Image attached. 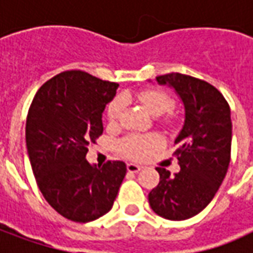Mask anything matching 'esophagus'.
Wrapping results in <instances>:
<instances>
[{"label": "esophagus", "mask_w": 253, "mask_h": 253, "mask_svg": "<svg viewBox=\"0 0 253 253\" xmlns=\"http://www.w3.org/2000/svg\"><path fill=\"white\" fill-rule=\"evenodd\" d=\"M141 169H142V167H141V165L134 164V163H128V164H127V170H128V172L137 173V172H139Z\"/></svg>", "instance_id": "1"}]
</instances>
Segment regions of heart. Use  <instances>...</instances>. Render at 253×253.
<instances>
[{"instance_id":"1","label":"heart","mask_w":253,"mask_h":253,"mask_svg":"<svg viewBox=\"0 0 253 253\" xmlns=\"http://www.w3.org/2000/svg\"><path fill=\"white\" fill-rule=\"evenodd\" d=\"M127 99L130 97H135L139 100L143 104V107L149 111V114L154 116H160L168 112L173 105V101L168 94L160 90V89H146L139 93L127 94ZM122 111H123V100L121 97L112 100L107 108V118L111 123H116L121 119ZM161 139L159 135L156 134H132V135H127L123 138L119 142V149L123 153L126 154L127 157L134 160H141L148 157L149 154H152L159 148Z\"/></svg>"}]
</instances>
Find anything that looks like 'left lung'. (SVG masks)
<instances>
[{
  "instance_id": "8db88e82",
  "label": "left lung",
  "mask_w": 253,
  "mask_h": 253,
  "mask_svg": "<svg viewBox=\"0 0 253 253\" xmlns=\"http://www.w3.org/2000/svg\"><path fill=\"white\" fill-rule=\"evenodd\" d=\"M160 85L176 90L184 104V125L175 139L180 170L172 176L156 168L160 183L149 192L156 214L183 221L211 202L228 172L232 146L230 108L211 84L180 73L156 77Z\"/></svg>"
}]
</instances>
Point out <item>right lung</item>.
Returning <instances> with one entry per match:
<instances>
[{"label": "right lung", "mask_w": 253, "mask_h": 253, "mask_svg": "<svg viewBox=\"0 0 253 253\" xmlns=\"http://www.w3.org/2000/svg\"><path fill=\"white\" fill-rule=\"evenodd\" d=\"M118 86L69 70L43 84L31 103L25 142L36 183L48 205L74 222L110 211L126 176L123 161L97 167L85 159L103 134L101 116Z\"/></svg>", "instance_id": "right-lung-1"}]
</instances>
